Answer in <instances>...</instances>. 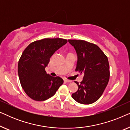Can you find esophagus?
Returning <instances> with one entry per match:
<instances>
[{"mask_svg":"<svg viewBox=\"0 0 130 130\" xmlns=\"http://www.w3.org/2000/svg\"><path fill=\"white\" fill-rule=\"evenodd\" d=\"M64 82H68V83H70V82H72V80H68V79H64Z\"/></svg>","mask_w":130,"mask_h":130,"instance_id":"esophagus-1","label":"esophagus"}]
</instances>
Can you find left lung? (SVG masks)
<instances>
[{"label":"left lung","mask_w":130,"mask_h":130,"mask_svg":"<svg viewBox=\"0 0 130 130\" xmlns=\"http://www.w3.org/2000/svg\"><path fill=\"white\" fill-rule=\"evenodd\" d=\"M77 55L76 71L84 74L78 90L72 96L82 104H91L98 100L109 80L107 57L98 46L84 40H69Z\"/></svg>","instance_id":"8db88e82"}]
</instances>
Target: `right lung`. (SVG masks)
Masks as SVG:
<instances>
[{
  "mask_svg": "<svg viewBox=\"0 0 130 130\" xmlns=\"http://www.w3.org/2000/svg\"><path fill=\"white\" fill-rule=\"evenodd\" d=\"M67 42L63 38H44L32 42L25 49L19 60L18 72L22 88L30 98L47 100L63 83L61 77H53L45 69L53 54Z\"/></svg>",
  "mask_w": 130,
  "mask_h": 130,
  "instance_id": "add662e5",
  "label": "right lung"
}]
</instances>
